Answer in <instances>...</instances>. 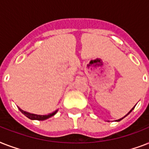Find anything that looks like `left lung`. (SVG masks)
Wrapping results in <instances>:
<instances>
[{"label": "left lung", "mask_w": 149, "mask_h": 149, "mask_svg": "<svg viewBox=\"0 0 149 149\" xmlns=\"http://www.w3.org/2000/svg\"><path fill=\"white\" fill-rule=\"evenodd\" d=\"M134 107H135V106H134ZM134 107H132V109H131V111H129V112H128V113H127V114H126V115H125V116H124V117H123V118H120V119H118V120H115V121H120V120H122L123 118H125V117H126V116H127V115H128V114H129V113H131V112H132V111H133V110H134Z\"/></svg>", "instance_id": "obj_1"}]
</instances>
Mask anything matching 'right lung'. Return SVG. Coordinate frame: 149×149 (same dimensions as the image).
Instances as JSON below:
<instances>
[{
  "instance_id": "obj_1",
  "label": "right lung",
  "mask_w": 149,
  "mask_h": 149,
  "mask_svg": "<svg viewBox=\"0 0 149 149\" xmlns=\"http://www.w3.org/2000/svg\"><path fill=\"white\" fill-rule=\"evenodd\" d=\"M18 109H19V111H21L24 115L26 116L28 118L31 119V120H46V119H48V118H51V117L55 115V114L58 112V110H56V111H55L54 112H52V113H49V114H47V115H38V114L31 113H29V112H27V111H23V110H22L20 107H18Z\"/></svg>"
}]
</instances>
